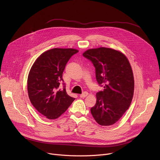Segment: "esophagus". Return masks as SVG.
<instances>
[{"mask_svg": "<svg viewBox=\"0 0 160 160\" xmlns=\"http://www.w3.org/2000/svg\"><path fill=\"white\" fill-rule=\"evenodd\" d=\"M88 93L87 92H84L83 94H82L80 95V97L81 98H83L87 97V96H88Z\"/></svg>", "mask_w": 160, "mask_h": 160, "instance_id": "34e87169", "label": "esophagus"}]
</instances>
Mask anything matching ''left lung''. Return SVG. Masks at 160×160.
<instances>
[{
  "instance_id": "8db88e82",
  "label": "left lung",
  "mask_w": 160,
  "mask_h": 160,
  "mask_svg": "<svg viewBox=\"0 0 160 160\" xmlns=\"http://www.w3.org/2000/svg\"><path fill=\"white\" fill-rule=\"evenodd\" d=\"M83 56L92 61L96 80L104 88L96 94L91 114L101 125H113L124 115L133 98L134 79L130 64L123 53L110 48L88 49Z\"/></svg>"
}]
</instances>
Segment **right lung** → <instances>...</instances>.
I'll list each match as a JSON object with an SVG mask.
<instances>
[{
  "mask_svg": "<svg viewBox=\"0 0 160 160\" xmlns=\"http://www.w3.org/2000/svg\"><path fill=\"white\" fill-rule=\"evenodd\" d=\"M78 52L75 49L54 48L42 53L29 72L27 89L35 108L48 119L59 117L75 99L59 88L67 62Z\"/></svg>",
  "mask_w": 160,
  "mask_h": 160,
  "instance_id": "obj_1",
  "label": "right lung"
}]
</instances>
